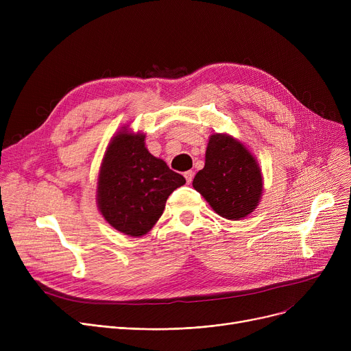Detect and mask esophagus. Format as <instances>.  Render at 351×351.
Returning <instances> with one entry per match:
<instances>
[{
  "label": "esophagus",
  "instance_id": "esophagus-1",
  "mask_svg": "<svg viewBox=\"0 0 351 351\" xmlns=\"http://www.w3.org/2000/svg\"><path fill=\"white\" fill-rule=\"evenodd\" d=\"M185 179H186V182H188V185H191L192 180H193V172H192V171L185 172Z\"/></svg>",
  "mask_w": 351,
  "mask_h": 351
}]
</instances>
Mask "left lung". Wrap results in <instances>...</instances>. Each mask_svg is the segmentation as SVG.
<instances>
[{
	"instance_id": "8db88e82",
	"label": "left lung",
	"mask_w": 351,
	"mask_h": 351,
	"mask_svg": "<svg viewBox=\"0 0 351 351\" xmlns=\"http://www.w3.org/2000/svg\"><path fill=\"white\" fill-rule=\"evenodd\" d=\"M192 185L219 216L241 220L259 205L263 175L243 142L229 134H212L205 168L196 173Z\"/></svg>"
}]
</instances>
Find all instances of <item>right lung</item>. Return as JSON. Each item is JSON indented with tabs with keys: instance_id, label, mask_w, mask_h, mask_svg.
Segmentation results:
<instances>
[{
	"instance_id": "1",
	"label": "right lung",
	"mask_w": 351,
	"mask_h": 351,
	"mask_svg": "<svg viewBox=\"0 0 351 351\" xmlns=\"http://www.w3.org/2000/svg\"><path fill=\"white\" fill-rule=\"evenodd\" d=\"M145 138L123 125L106 146L97 182L101 215L114 229L132 237L149 232L169 195L186 183L147 151Z\"/></svg>"
}]
</instances>
